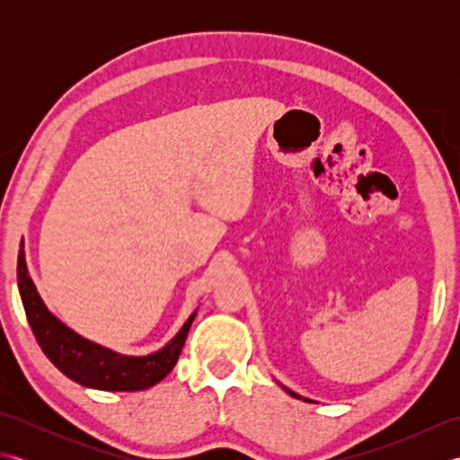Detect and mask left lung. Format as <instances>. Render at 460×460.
<instances>
[{"label": "left lung", "instance_id": "left-lung-1", "mask_svg": "<svg viewBox=\"0 0 460 460\" xmlns=\"http://www.w3.org/2000/svg\"><path fill=\"white\" fill-rule=\"evenodd\" d=\"M288 394H290V395H295V397H298V395H296V394H292V392H288Z\"/></svg>", "mask_w": 460, "mask_h": 460}]
</instances>
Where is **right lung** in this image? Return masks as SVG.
<instances>
[{
  "label": "right lung",
  "mask_w": 460,
  "mask_h": 460,
  "mask_svg": "<svg viewBox=\"0 0 460 460\" xmlns=\"http://www.w3.org/2000/svg\"><path fill=\"white\" fill-rule=\"evenodd\" d=\"M17 285L27 322L43 354L68 379L84 387L102 389V392H140V389H148L162 381L178 361L195 318V314H191L170 344L155 354L120 356L75 334L71 328H66L47 310L27 272L23 241L17 257Z\"/></svg>",
  "instance_id": "1"
}]
</instances>
